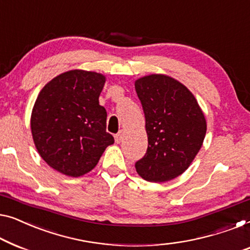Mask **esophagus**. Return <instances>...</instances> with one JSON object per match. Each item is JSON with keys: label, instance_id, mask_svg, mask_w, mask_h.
<instances>
[{"label": "esophagus", "instance_id": "obj_1", "mask_svg": "<svg viewBox=\"0 0 250 250\" xmlns=\"http://www.w3.org/2000/svg\"><path fill=\"white\" fill-rule=\"evenodd\" d=\"M114 138H115V143L117 144H120L122 140H124V133L122 132H119L118 135H115L114 136Z\"/></svg>", "mask_w": 250, "mask_h": 250}]
</instances>
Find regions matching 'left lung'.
<instances>
[{"label": "left lung", "instance_id": "obj_1", "mask_svg": "<svg viewBox=\"0 0 250 250\" xmlns=\"http://www.w3.org/2000/svg\"><path fill=\"white\" fill-rule=\"evenodd\" d=\"M145 113L148 147L136 162V171L150 182L179 177L199 152L206 120L196 98L185 85L165 75H149L135 82Z\"/></svg>", "mask_w": 250, "mask_h": 250}]
</instances>
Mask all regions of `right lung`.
Returning a JSON list of instances; mask_svg holds the SVG:
<instances>
[{"mask_svg": "<svg viewBox=\"0 0 250 250\" xmlns=\"http://www.w3.org/2000/svg\"><path fill=\"white\" fill-rule=\"evenodd\" d=\"M105 80L102 73L70 70L38 94L31 135L42 159L60 173L75 178L88 173L114 143L106 132V110L98 102Z\"/></svg>", "mask_w": 250, "mask_h": 250, "instance_id": "obj_1", "label": "right lung"}]
</instances>
